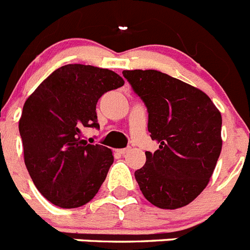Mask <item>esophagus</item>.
I'll return each instance as SVG.
<instances>
[{"mask_svg":"<svg viewBox=\"0 0 250 250\" xmlns=\"http://www.w3.org/2000/svg\"><path fill=\"white\" fill-rule=\"evenodd\" d=\"M116 151V154H119V155H125L127 151H129V149H118V150H115Z\"/></svg>","mask_w":250,"mask_h":250,"instance_id":"esophagus-1","label":"esophagus"}]
</instances>
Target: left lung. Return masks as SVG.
Masks as SVG:
<instances>
[{"instance_id":"left-lung-1","label":"left lung","mask_w":250,"mask_h":250,"mask_svg":"<svg viewBox=\"0 0 250 250\" xmlns=\"http://www.w3.org/2000/svg\"><path fill=\"white\" fill-rule=\"evenodd\" d=\"M124 77L147 109L155 152L135 171L141 193L155 207L178 209L209 183L222 151V115L207 94L156 70H126Z\"/></svg>"}]
</instances>
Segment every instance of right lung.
<instances>
[{
  "label": "right lung",
  "instance_id": "add662e5",
  "mask_svg": "<svg viewBox=\"0 0 250 250\" xmlns=\"http://www.w3.org/2000/svg\"><path fill=\"white\" fill-rule=\"evenodd\" d=\"M124 85L107 68L70 63L55 70L26 100L19 130L25 164L48 202L71 209L96 195L114 163L111 150L87 144L85 127L100 129L96 104Z\"/></svg>",
  "mask_w": 250,
  "mask_h": 250
}]
</instances>
